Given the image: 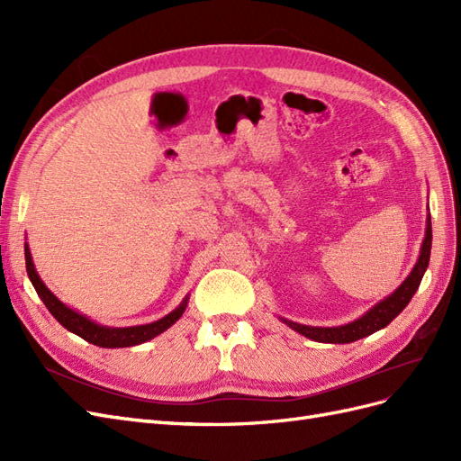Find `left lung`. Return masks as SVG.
Returning <instances> with one entry per match:
<instances>
[{
	"label": "left lung",
	"mask_w": 461,
	"mask_h": 461,
	"mask_svg": "<svg viewBox=\"0 0 461 461\" xmlns=\"http://www.w3.org/2000/svg\"><path fill=\"white\" fill-rule=\"evenodd\" d=\"M430 242H432V229H430V219H429L425 240L421 246V256H420V259H417L410 276L398 286L396 292H393V294H390L386 300H383L381 303H376L375 308L369 310L364 317L356 319L354 323H348L342 327H308V325L294 323V321H286V319H283V321L290 329H294L296 332L303 334V337H308L315 342L346 344V342H354V340H359L364 337H369V334L386 327L398 313H402V310L406 308L410 300L413 298L415 290L420 288L423 273L429 265Z\"/></svg>",
	"instance_id": "left-lung-1"
}]
</instances>
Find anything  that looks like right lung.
Returning a JSON list of instances; mask_svg holds the SVG:
<instances>
[{
    "mask_svg": "<svg viewBox=\"0 0 461 461\" xmlns=\"http://www.w3.org/2000/svg\"><path fill=\"white\" fill-rule=\"evenodd\" d=\"M24 259H26V273H29V278L32 281V286L36 288L40 300L46 303V308L50 310V313L59 321V323L75 334H78L80 339H85L90 344H95L100 348H127V346H134V344H142L153 337H158L163 330L169 329L171 325H175L176 321L180 319V315L185 313L186 310V302L178 305L175 312H171L169 315H165L163 319L156 321V323L149 325H140V327H127V329H111V327H102L95 325L94 321L86 319L85 315H80L73 310H68L65 303H61L58 298H55L51 292L46 288V285L40 281V276L34 269L32 263V256L29 246H24Z\"/></svg>",
    "mask_w": 461,
    "mask_h": 461,
    "instance_id": "right-lung-1",
    "label": "right lung"
}]
</instances>
